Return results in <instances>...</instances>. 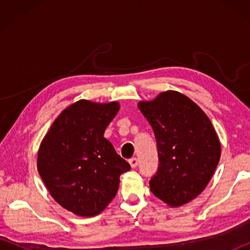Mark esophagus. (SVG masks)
Wrapping results in <instances>:
<instances>
[{
	"instance_id": "obj_1",
	"label": "esophagus",
	"mask_w": 250,
	"mask_h": 250,
	"mask_svg": "<svg viewBox=\"0 0 250 250\" xmlns=\"http://www.w3.org/2000/svg\"><path fill=\"white\" fill-rule=\"evenodd\" d=\"M129 163H130L131 167L134 168L135 167L138 166V159H137V158H131V159L129 160Z\"/></svg>"
}]
</instances>
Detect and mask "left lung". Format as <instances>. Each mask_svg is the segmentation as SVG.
Here are the masks:
<instances>
[{"mask_svg": "<svg viewBox=\"0 0 250 250\" xmlns=\"http://www.w3.org/2000/svg\"><path fill=\"white\" fill-rule=\"evenodd\" d=\"M156 139L159 167L150 189L171 207L191 202L204 191L221 159V142L205 112L174 90L138 104Z\"/></svg>", "mask_w": 250, "mask_h": 250, "instance_id": "8db88e82", "label": "left lung"}]
</instances>
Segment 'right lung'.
Here are the masks:
<instances>
[{"instance_id":"1","label":"right lung","mask_w":250,"mask_h":250,"mask_svg":"<svg viewBox=\"0 0 250 250\" xmlns=\"http://www.w3.org/2000/svg\"><path fill=\"white\" fill-rule=\"evenodd\" d=\"M117 101L79 100L62 111L42 141L37 170L50 195L78 216L100 214L116 196L130 164L104 138Z\"/></svg>"}]
</instances>
